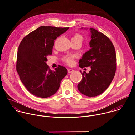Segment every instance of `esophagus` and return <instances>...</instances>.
Returning a JSON list of instances; mask_svg holds the SVG:
<instances>
[{
    "instance_id": "34e87169",
    "label": "esophagus",
    "mask_w": 135,
    "mask_h": 135,
    "mask_svg": "<svg viewBox=\"0 0 135 135\" xmlns=\"http://www.w3.org/2000/svg\"><path fill=\"white\" fill-rule=\"evenodd\" d=\"M74 71V70L73 69H68V73H72V72H73Z\"/></svg>"
}]
</instances>
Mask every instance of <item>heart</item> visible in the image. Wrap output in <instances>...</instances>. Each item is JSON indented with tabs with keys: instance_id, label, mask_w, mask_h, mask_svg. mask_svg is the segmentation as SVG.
Masks as SVG:
<instances>
[{
	"instance_id": "1",
	"label": "heart",
	"mask_w": 135,
	"mask_h": 135,
	"mask_svg": "<svg viewBox=\"0 0 135 135\" xmlns=\"http://www.w3.org/2000/svg\"><path fill=\"white\" fill-rule=\"evenodd\" d=\"M71 40H80L82 42L83 37L79 33H75L72 37ZM64 61L68 65H73L74 63V56H65L63 58Z\"/></svg>"
}]
</instances>
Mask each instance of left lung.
Masks as SVG:
<instances>
[{"instance_id": "8db88e82", "label": "left lung", "mask_w": 135, "mask_h": 135, "mask_svg": "<svg viewBox=\"0 0 135 135\" xmlns=\"http://www.w3.org/2000/svg\"><path fill=\"white\" fill-rule=\"evenodd\" d=\"M90 30L91 49L80 60L79 66L82 68L91 67V70L88 74L80 71L83 78L78 88L82 94L95 97L103 93L113 80L117 69V56L108 37L93 28Z\"/></svg>"}]
</instances>
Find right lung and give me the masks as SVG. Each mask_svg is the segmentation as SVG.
I'll list each match as a JSON object with an SVG mask.
<instances>
[{
  "label": "right lung",
  "mask_w": 135,
  "mask_h": 135,
  "mask_svg": "<svg viewBox=\"0 0 135 135\" xmlns=\"http://www.w3.org/2000/svg\"><path fill=\"white\" fill-rule=\"evenodd\" d=\"M69 28L41 26L26 36L19 45L16 71L26 89L36 97L45 98L53 95L68 73L60 65L51 70L46 62L52 54L54 40Z\"/></svg>",
  "instance_id": "1"
}]
</instances>
